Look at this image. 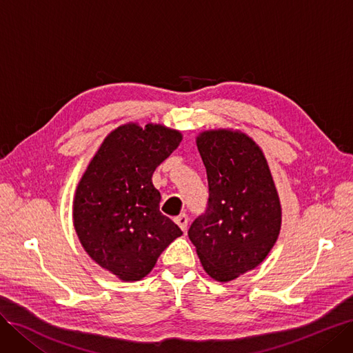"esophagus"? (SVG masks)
<instances>
[{"instance_id":"1","label":"esophagus","mask_w":353,"mask_h":353,"mask_svg":"<svg viewBox=\"0 0 353 353\" xmlns=\"http://www.w3.org/2000/svg\"><path fill=\"white\" fill-rule=\"evenodd\" d=\"M174 221H176V224L181 228V231H186V230H188L189 218H188V215H186V214H180L179 216H176V218H174Z\"/></svg>"}]
</instances>
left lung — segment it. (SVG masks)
<instances>
[{"instance_id":"left-lung-1","label":"left lung","mask_w":353,"mask_h":353,"mask_svg":"<svg viewBox=\"0 0 353 353\" xmlns=\"http://www.w3.org/2000/svg\"><path fill=\"white\" fill-rule=\"evenodd\" d=\"M210 199L189 239L205 272L230 282L263 262L275 245L282 206L266 157L239 129H210L196 137Z\"/></svg>"}]
</instances>
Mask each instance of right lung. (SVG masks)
<instances>
[{
	"label": "right lung",
	"mask_w": 353,
	"mask_h": 353,
	"mask_svg": "<svg viewBox=\"0 0 353 353\" xmlns=\"http://www.w3.org/2000/svg\"><path fill=\"white\" fill-rule=\"evenodd\" d=\"M180 130L161 123L117 126L78 181L74 228L94 262L123 282L145 278L181 230L160 212L152 174L179 145Z\"/></svg>",
	"instance_id": "1"
}]
</instances>
